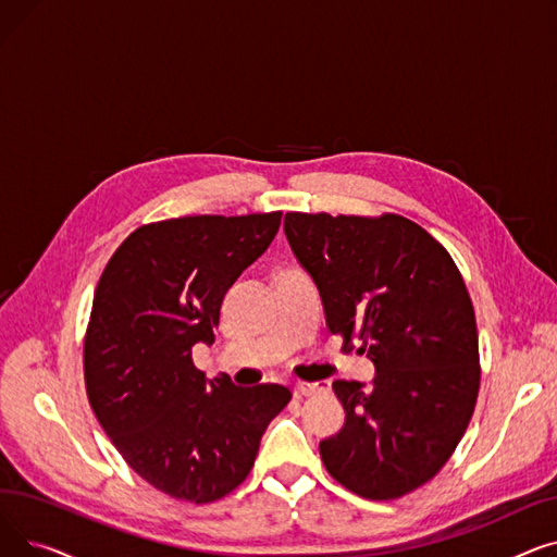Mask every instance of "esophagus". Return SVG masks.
<instances>
[{
	"label": "esophagus",
	"instance_id": "34e87169",
	"mask_svg": "<svg viewBox=\"0 0 557 557\" xmlns=\"http://www.w3.org/2000/svg\"><path fill=\"white\" fill-rule=\"evenodd\" d=\"M323 391H325L323 384H298L296 386V395H302V397H311V395H318Z\"/></svg>",
	"mask_w": 557,
	"mask_h": 557
}]
</instances>
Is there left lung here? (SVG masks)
<instances>
[{
	"label": "left lung",
	"instance_id": "8db88e82",
	"mask_svg": "<svg viewBox=\"0 0 557 557\" xmlns=\"http://www.w3.org/2000/svg\"><path fill=\"white\" fill-rule=\"evenodd\" d=\"M284 234L323 300L327 327L374 363L372 386L334 382L345 426L320 443L327 472L363 499L433 479L479 395L474 307L449 252L418 223L288 212Z\"/></svg>",
	"mask_w": 557,
	"mask_h": 557
}]
</instances>
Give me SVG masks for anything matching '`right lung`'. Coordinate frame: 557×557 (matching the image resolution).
<instances>
[{
    "label": "right lung",
    "instance_id": "add662e5",
    "mask_svg": "<svg viewBox=\"0 0 557 557\" xmlns=\"http://www.w3.org/2000/svg\"><path fill=\"white\" fill-rule=\"evenodd\" d=\"M282 212L183 216L137 227L97 284L83 366L90 406L124 460L160 492L210 504L250 474L261 435L288 404L280 384L205 379L227 288L280 230Z\"/></svg>",
    "mask_w": 557,
    "mask_h": 557
}]
</instances>
